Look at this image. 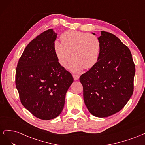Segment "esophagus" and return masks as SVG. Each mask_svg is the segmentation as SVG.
<instances>
[{
  "instance_id": "1",
  "label": "esophagus",
  "mask_w": 145,
  "mask_h": 145,
  "mask_svg": "<svg viewBox=\"0 0 145 145\" xmlns=\"http://www.w3.org/2000/svg\"><path fill=\"white\" fill-rule=\"evenodd\" d=\"M73 77H74V79L75 80H78V78H79L80 76L78 75H76V74H74L73 75Z\"/></svg>"
}]
</instances>
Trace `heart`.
Returning <instances> with one entry per match:
<instances>
[{
  "label": "heart",
  "instance_id": "obj_1",
  "mask_svg": "<svg viewBox=\"0 0 145 145\" xmlns=\"http://www.w3.org/2000/svg\"><path fill=\"white\" fill-rule=\"evenodd\" d=\"M60 40L53 44L54 54L59 64L67 68L71 59L69 69L78 73L83 68L89 69L97 62L101 51V42L95 35L74 30H68L61 34Z\"/></svg>",
  "mask_w": 145,
  "mask_h": 145
}]
</instances>
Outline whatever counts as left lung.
<instances>
[{
	"instance_id": "obj_1",
	"label": "left lung",
	"mask_w": 145,
	"mask_h": 145,
	"mask_svg": "<svg viewBox=\"0 0 145 145\" xmlns=\"http://www.w3.org/2000/svg\"><path fill=\"white\" fill-rule=\"evenodd\" d=\"M99 38V59L80 76V82L89 112L97 117H106L123 108L133 95L135 68L128 47L115 35L101 31Z\"/></svg>"
}]
</instances>
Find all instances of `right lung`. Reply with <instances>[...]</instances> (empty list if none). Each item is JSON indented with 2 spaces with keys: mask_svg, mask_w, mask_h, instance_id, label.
Wrapping results in <instances>:
<instances>
[{
  "mask_svg": "<svg viewBox=\"0 0 145 145\" xmlns=\"http://www.w3.org/2000/svg\"><path fill=\"white\" fill-rule=\"evenodd\" d=\"M57 34L45 31L31 42L19 60L16 86L23 106L42 120L60 115L74 78L58 62L53 44Z\"/></svg>",
  "mask_w": 145,
  "mask_h": 145,
  "instance_id": "right-lung-1",
  "label": "right lung"
}]
</instances>
